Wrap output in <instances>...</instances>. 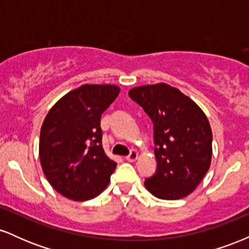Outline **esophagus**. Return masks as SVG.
I'll return each instance as SVG.
<instances>
[{"label": "esophagus", "instance_id": "34e87169", "mask_svg": "<svg viewBox=\"0 0 249 249\" xmlns=\"http://www.w3.org/2000/svg\"><path fill=\"white\" fill-rule=\"evenodd\" d=\"M137 158H138V152H137V151L132 150L130 152V154H128V156L126 157V160L132 162V161H136Z\"/></svg>", "mask_w": 249, "mask_h": 249}]
</instances>
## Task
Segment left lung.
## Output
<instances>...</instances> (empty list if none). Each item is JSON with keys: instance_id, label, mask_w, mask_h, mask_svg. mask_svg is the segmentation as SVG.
I'll return each instance as SVG.
<instances>
[{"instance_id": "1", "label": "left lung", "mask_w": 249, "mask_h": 249, "mask_svg": "<svg viewBox=\"0 0 249 249\" xmlns=\"http://www.w3.org/2000/svg\"><path fill=\"white\" fill-rule=\"evenodd\" d=\"M128 96L153 122L157 170L144 185L159 199L187 196L211 166L212 130L190 97L165 83L133 88Z\"/></svg>"}]
</instances>
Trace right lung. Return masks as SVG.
<instances>
[{
    "label": "right lung",
    "instance_id": "1",
    "mask_svg": "<svg viewBox=\"0 0 249 249\" xmlns=\"http://www.w3.org/2000/svg\"><path fill=\"white\" fill-rule=\"evenodd\" d=\"M121 89L84 84L50 108L39 136V160L48 181L76 201L98 196L107 187L117 166L102 146V113Z\"/></svg>",
    "mask_w": 249,
    "mask_h": 249
}]
</instances>
